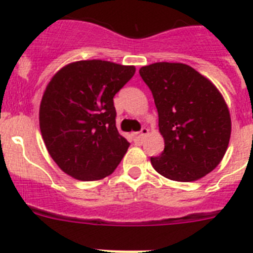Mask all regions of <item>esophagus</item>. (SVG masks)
<instances>
[{"label":"esophagus","instance_id":"1","mask_svg":"<svg viewBox=\"0 0 253 253\" xmlns=\"http://www.w3.org/2000/svg\"><path fill=\"white\" fill-rule=\"evenodd\" d=\"M148 134H149V129L148 128H143L142 130L139 131V133L134 134V139L137 140V142H142V140L144 139L147 135H148Z\"/></svg>","mask_w":253,"mask_h":253}]
</instances>
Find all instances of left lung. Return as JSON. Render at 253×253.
<instances>
[{"label": "left lung", "instance_id": "obj_1", "mask_svg": "<svg viewBox=\"0 0 253 253\" xmlns=\"http://www.w3.org/2000/svg\"><path fill=\"white\" fill-rule=\"evenodd\" d=\"M158 111L165 140L152 157L163 177L190 182L213 171L224 157L232 131L229 109L209 78L184 63L157 62L139 69Z\"/></svg>", "mask_w": 253, "mask_h": 253}]
</instances>
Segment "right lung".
I'll return each instance as SVG.
<instances>
[{
  "instance_id": "1",
  "label": "right lung",
  "mask_w": 253,
  "mask_h": 253,
  "mask_svg": "<svg viewBox=\"0 0 253 253\" xmlns=\"http://www.w3.org/2000/svg\"><path fill=\"white\" fill-rule=\"evenodd\" d=\"M135 73L134 66L90 59L68 63L50 78L39 109L48 153L80 181L111 175L129 148L115 126L114 96Z\"/></svg>"
}]
</instances>
